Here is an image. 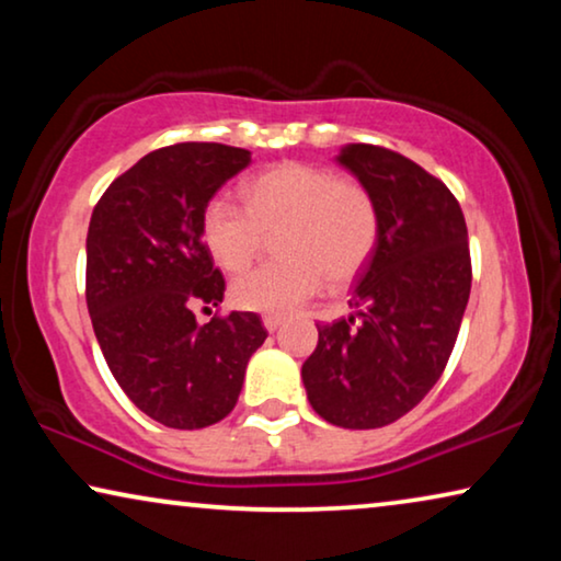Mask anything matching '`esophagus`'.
I'll return each mask as SVG.
<instances>
[{
    "label": "esophagus",
    "mask_w": 561,
    "mask_h": 561,
    "mask_svg": "<svg viewBox=\"0 0 561 561\" xmlns=\"http://www.w3.org/2000/svg\"><path fill=\"white\" fill-rule=\"evenodd\" d=\"M280 317H273V313H267V317H263V327L267 329V332H275V329L280 327Z\"/></svg>",
    "instance_id": "esophagus-1"
}]
</instances>
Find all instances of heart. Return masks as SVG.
I'll list each match as a JSON object with an SVG mask.
<instances>
[{
  "mask_svg": "<svg viewBox=\"0 0 561 561\" xmlns=\"http://www.w3.org/2000/svg\"><path fill=\"white\" fill-rule=\"evenodd\" d=\"M242 204L227 196L206 202L198 232L221 271L240 273L278 232L283 257L240 275L232 304L242 311L283 317L329 286H350L370 263L380 237V211L359 181L329 168L278 163L242 186Z\"/></svg>",
  "mask_w": 561,
  "mask_h": 561,
  "instance_id": "1",
  "label": "heart"
}]
</instances>
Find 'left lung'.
<instances>
[{
    "mask_svg": "<svg viewBox=\"0 0 561 561\" xmlns=\"http://www.w3.org/2000/svg\"><path fill=\"white\" fill-rule=\"evenodd\" d=\"M336 160L373 194L380 237L352 288L355 313L317 324L301 378L329 424L380 428L419 405L447 367L470 298V244L455 194L401 152L355 142Z\"/></svg>",
    "mask_w": 561,
    "mask_h": 561,
    "instance_id": "8db88e82",
    "label": "left lung"
}]
</instances>
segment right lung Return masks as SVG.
<instances>
[{"mask_svg":"<svg viewBox=\"0 0 561 561\" xmlns=\"http://www.w3.org/2000/svg\"><path fill=\"white\" fill-rule=\"evenodd\" d=\"M250 165V150L179 142L114 179L87 234V306L106 365L142 413L171 428H204L234 409L265 327L232 311L198 324L196 304L219 306L225 278L198 219L209 198Z\"/></svg>","mask_w":561,"mask_h":561,"instance_id":"add662e5","label":"right lung"}]
</instances>
